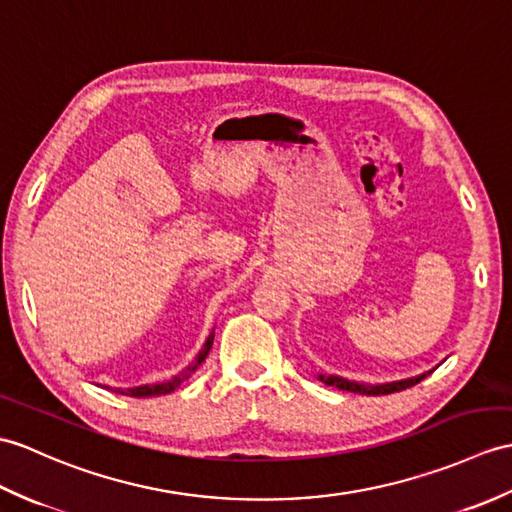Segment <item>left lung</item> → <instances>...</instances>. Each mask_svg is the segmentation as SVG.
I'll return each mask as SVG.
<instances>
[{
  "label": "left lung",
  "instance_id": "left-lung-1",
  "mask_svg": "<svg viewBox=\"0 0 512 512\" xmlns=\"http://www.w3.org/2000/svg\"><path fill=\"white\" fill-rule=\"evenodd\" d=\"M432 371H434V368H432ZM432 371L414 375V377H408V379H399V382H386V384H362V382H353V379H347V377L323 375V373L318 375V379L327 386H336L340 390H349V392H360V395H390V392H399V390H406L414 384H419L421 379H425Z\"/></svg>",
  "mask_w": 512,
  "mask_h": 512
}]
</instances>
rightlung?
Masks as SVG:
<instances>
[{
	"label": "right lung",
	"mask_w": 512,
	"mask_h": 512,
	"mask_svg": "<svg viewBox=\"0 0 512 512\" xmlns=\"http://www.w3.org/2000/svg\"><path fill=\"white\" fill-rule=\"evenodd\" d=\"M213 331L209 334V338L205 340V344H202V349L198 351V355L194 358V362L189 364V366H185L181 373L178 375H174L172 379H168V382H159V384H144V386H135V388H111L113 392H117V395H126V397H159V395H168V392H172V390H176L178 386H181L185 379L192 375V373H196V368L205 362V358L209 355V351H211V344H213ZM109 388V386H106Z\"/></svg>",
	"instance_id": "add662e5"
}]
</instances>
